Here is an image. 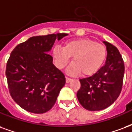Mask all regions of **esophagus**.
Wrapping results in <instances>:
<instances>
[{"mask_svg":"<svg viewBox=\"0 0 132 132\" xmlns=\"http://www.w3.org/2000/svg\"><path fill=\"white\" fill-rule=\"evenodd\" d=\"M71 80H72V79L69 78V77H66V82H67V83H69V82H71Z\"/></svg>","mask_w":132,"mask_h":132,"instance_id":"1","label":"esophagus"}]
</instances>
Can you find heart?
I'll list each match as a JSON object with an SVG mask.
<instances>
[{"label": "heart", "instance_id": "b5f03b06", "mask_svg": "<svg viewBox=\"0 0 132 132\" xmlns=\"http://www.w3.org/2000/svg\"><path fill=\"white\" fill-rule=\"evenodd\" d=\"M52 56L56 66L59 69L66 67L71 57L73 63L67 70L69 75L82 73L93 75L100 69L106 56L105 46L88 38H80L66 42L63 47L55 46Z\"/></svg>", "mask_w": 132, "mask_h": 132}]
</instances>
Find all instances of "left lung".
<instances>
[{
    "label": "left lung",
    "instance_id": "1",
    "mask_svg": "<svg viewBox=\"0 0 132 132\" xmlns=\"http://www.w3.org/2000/svg\"><path fill=\"white\" fill-rule=\"evenodd\" d=\"M107 57L104 66L93 76L80 79L81 87L77 97L82 106L90 111L103 110L114 103L123 84L125 64L116 46L103 41Z\"/></svg>",
    "mask_w": 132,
    "mask_h": 132
}]
</instances>
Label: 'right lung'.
<instances>
[{
	"label": "right lung",
	"instance_id": "1",
	"mask_svg": "<svg viewBox=\"0 0 132 132\" xmlns=\"http://www.w3.org/2000/svg\"><path fill=\"white\" fill-rule=\"evenodd\" d=\"M67 35L59 33L31 37L16 45L10 54L5 71L9 92L26 111L46 113L56 102L66 78L48 53L56 40Z\"/></svg>",
	"mask_w": 132,
	"mask_h": 132
}]
</instances>
